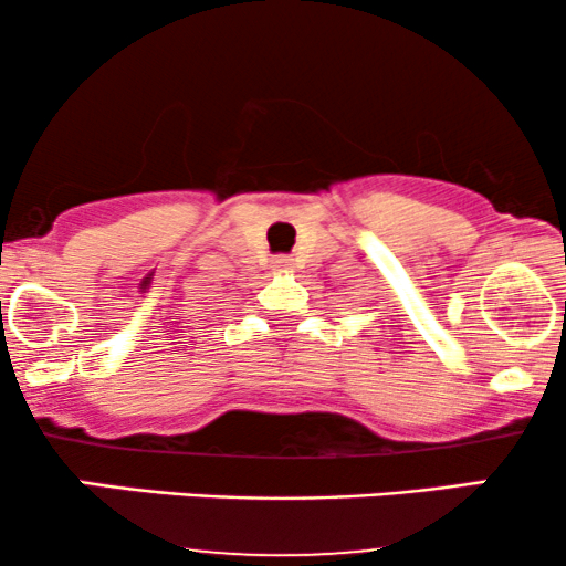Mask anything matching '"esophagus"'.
Segmentation results:
<instances>
[{
    "label": "esophagus",
    "mask_w": 566,
    "mask_h": 566,
    "mask_svg": "<svg viewBox=\"0 0 566 566\" xmlns=\"http://www.w3.org/2000/svg\"><path fill=\"white\" fill-rule=\"evenodd\" d=\"M274 263H276V269H290V265H292V258H290V255H279Z\"/></svg>",
    "instance_id": "obj_1"
}]
</instances>
